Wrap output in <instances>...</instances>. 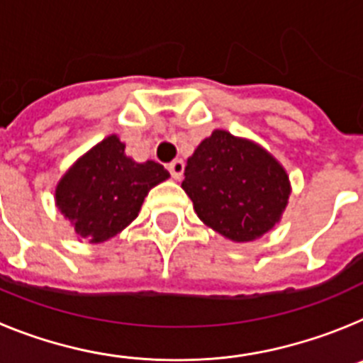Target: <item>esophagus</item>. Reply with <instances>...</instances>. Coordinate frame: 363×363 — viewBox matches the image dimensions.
<instances>
[{
  "instance_id": "esophagus-1",
  "label": "esophagus",
  "mask_w": 363,
  "mask_h": 363,
  "mask_svg": "<svg viewBox=\"0 0 363 363\" xmlns=\"http://www.w3.org/2000/svg\"><path fill=\"white\" fill-rule=\"evenodd\" d=\"M184 171H185V163L182 160H174V162L169 163V172L174 179H182L184 178Z\"/></svg>"
}]
</instances>
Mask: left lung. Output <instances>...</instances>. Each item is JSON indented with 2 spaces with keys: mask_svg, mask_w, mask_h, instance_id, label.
I'll return each instance as SVG.
<instances>
[{
  "mask_svg": "<svg viewBox=\"0 0 363 363\" xmlns=\"http://www.w3.org/2000/svg\"><path fill=\"white\" fill-rule=\"evenodd\" d=\"M182 189L205 225L236 243L269 233L291 196L289 174L269 150L221 129L187 160Z\"/></svg>",
  "mask_w": 363,
  "mask_h": 363,
  "instance_id": "8db88e82",
  "label": "left lung"
}]
</instances>
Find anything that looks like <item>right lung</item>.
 Segmentation results:
<instances>
[{"label": "right lung", "instance_id": "1", "mask_svg": "<svg viewBox=\"0 0 363 363\" xmlns=\"http://www.w3.org/2000/svg\"><path fill=\"white\" fill-rule=\"evenodd\" d=\"M156 162L138 163L111 134L79 156L57 182V211L91 243H104L136 220L149 191L169 178Z\"/></svg>", "mask_w": 363, "mask_h": 363}]
</instances>
